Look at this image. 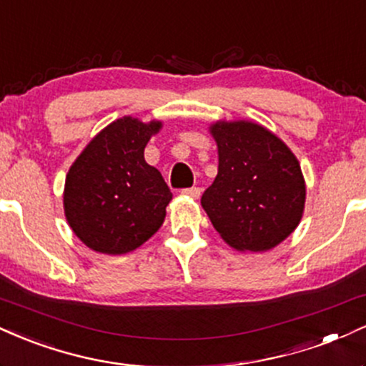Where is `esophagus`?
I'll list each match as a JSON object with an SVG mask.
<instances>
[{"instance_id":"1","label":"esophagus","mask_w":366,"mask_h":366,"mask_svg":"<svg viewBox=\"0 0 366 366\" xmlns=\"http://www.w3.org/2000/svg\"><path fill=\"white\" fill-rule=\"evenodd\" d=\"M182 193L183 195L190 197V199H199V197L202 195V190L199 187H192V188H184Z\"/></svg>"}]
</instances>
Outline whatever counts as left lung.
I'll list each match as a JSON object with an SVG mask.
<instances>
[{"instance_id":"1","label":"left lung","mask_w":366,"mask_h":366,"mask_svg":"<svg viewBox=\"0 0 366 366\" xmlns=\"http://www.w3.org/2000/svg\"><path fill=\"white\" fill-rule=\"evenodd\" d=\"M209 132L219 166L202 207L231 248L272 250L303 217L307 184L300 161L276 133L248 119H219Z\"/></svg>"}]
</instances>
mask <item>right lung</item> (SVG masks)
Masks as SVG:
<instances>
[{"label":"right lung","instance_id":"obj_1","mask_svg":"<svg viewBox=\"0 0 366 366\" xmlns=\"http://www.w3.org/2000/svg\"><path fill=\"white\" fill-rule=\"evenodd\" d=\"M162 122L123 116L89 142L64 179L63 207L71 231L90 250L123 255L157 233L173 199L144 150Z\"/></svg>","mask_w":366,"mask_h":366}]
</instances>
